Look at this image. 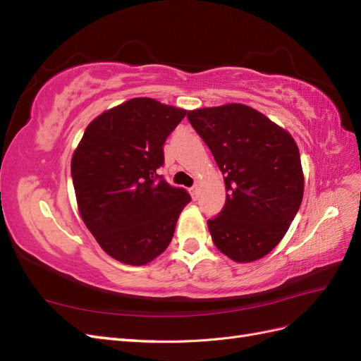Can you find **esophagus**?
<instances>
[{
  "instance_id": "obj_1",
  "label": "esophagus",
  "mask_w": 361,
  "mask_h": 361,
  "mask_svg": "<svg viewBox=\"0 0 361 361\" xmlns=\"http://www.w3.org/2000/svg\"><path fill=\"white\" fill-rule=\"evenodd\" d=\"M190 194H191L192 200H197L199 199V187H197V185H194V187L190 188Z\"/></svg>"
}]
</instances>
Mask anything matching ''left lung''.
<instances>
[{
	"label": "left lung",
	"instance_id": "obj_1",
	"mask_svg": "<svg viewBox=\"0 0 361 361\" xmlns=\"http://www.w3.org/2000/svg\"><path fill=\"white\" fill-rule=\"evenodd\" d=\"M187 117L224 176V207L207 220L215 247L235 262L264 257L285 236L302 200L297 143L243 104L200 108Z\"/></svg>",
	"mask_w": 361,
	"mask_h": 361
}]
</instances>
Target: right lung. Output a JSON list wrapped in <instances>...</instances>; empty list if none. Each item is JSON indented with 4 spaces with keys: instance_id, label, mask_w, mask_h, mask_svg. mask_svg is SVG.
I'll use <instances>...</instances> for the list:
<instances>
[{
    "instance_id": "obj_1",
    "label": "right lung",
    "mask_w": 361,
    "mask_h": 361,
    "mask_svg": "<svg viewBox=\"0 0 361 361\" xmlns=\"http://www.w3.org/2000/svg\"><path fill=\"white\" fill-rule=\"evenodd\" d=\"M187 111L135 97L97 116L72 157L71 171L82 221L106 255L146 265L166 250L187 190L158 174L164 143Z\"/></svg>"
}]
</instances>
